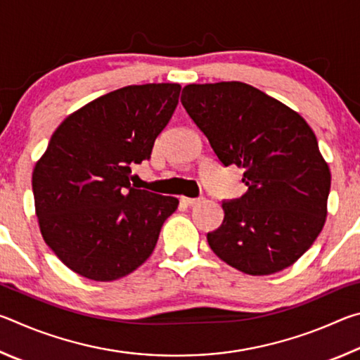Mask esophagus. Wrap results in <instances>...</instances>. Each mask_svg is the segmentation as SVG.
Segmentation results:
<instances>
[{
	"instance_id": "34e87169",
	"label": "esophagus",
	"mask_w": 360,
	"mask_h": 360,
	"mask_svg": "<svg viewBox=\"0 0 360 360\" xmlns=\"http://www.w3.org/2000/svg\"><path fill=\"white\" fill-rule=\"evenodd\" d=\"M200 202V198H187V197H182L181 198V203H184L186 206H193Z\"/></svg>"
}]
</instances>
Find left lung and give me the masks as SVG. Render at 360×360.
Instances as JSON below:
<instances>
[{
    "instance_id": "obj_1",
    "label": "left lung",
    "mask_w": 360,
    "mask_h": 360,
    "mask_svg": "<svg viewBox=\"0 0 360 360\" xmlns=\"http://www.w3.org/2000/svg\"><path fill=\"white\" fill-rule=\"evenodd\" d=\"M181 103L224 167L245 168L248 192L222 202L206 235L225 264L252 276L290 266L324 227L330 169L300 114L245 82L191 84Z\"/></svg>"
}]
</instances>
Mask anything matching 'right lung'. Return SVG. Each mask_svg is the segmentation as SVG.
Masks as SVG:
<instances>
[{
	"label": "right lung",
	"mask_w": 360,
	"mask_h": 360,
	"mask_svg": "<svg viewBox=\"0 0 360 360\" xmlns=\"http://www.w3.org/2000/svg\"><path fill=\"white\" fill-rule=\"evenodd\" d=\"M179 84L127 85L66 117L33 172L42 238L63 264L114 281L144 264L178 198L130 184L172 119Z\"/></svg>",
	"instance_id": "obj_1"
}]
</instances>
